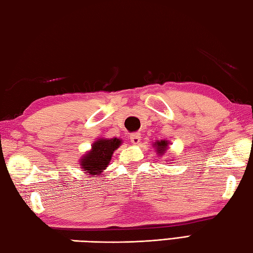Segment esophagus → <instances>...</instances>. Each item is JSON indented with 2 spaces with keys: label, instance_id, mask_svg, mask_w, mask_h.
I'll list each match as a JSON object with an SVG mask.
<instances>
[{
  "label": "esophagus",
  "instance_id": "34e87169",
  "mask_svg": "<svg viewBox=\"0 0 253 253\" xmlns=\"http://www.w3.org/2000/svg\"><path fill=\"white\" fill-rule=\"evenodd\" d=\"M130 140H131L133 144H139L140 141H141V134L139 132L132 133V134H130Z\"/></svg>",
  "mask_w": 253,
  "mask_h": 253
}]
</instances>
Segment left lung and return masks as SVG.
Listing matches in <instances>:
<instances>
[{"label":"left lung","instance_id":"1","mask_svg":"<svg viewBox=\"0 0 253 253\" xmlns=\"http://www.w3.org/2000/svg\"><path fill=\"white\" fill-rule=\"evenodd\" d=\"M155 145L157 147V152H159L160 154H163L164 152H165V150H166V147H168V142H166V141H161V142H157Z\"/></svg>","mask_w":253,"mask_h":253}]
</instances>
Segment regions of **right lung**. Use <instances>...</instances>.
Wrapping results in <instances>:
<instances>
[{"instance_id": "right-lung-1", "label": "right lung", "mask_w": 253, "mask_h": 253, "mask_svg": "<svg viewBox=\"0 0 253 253\" xmlns=\"http://www.w3.org/2000/svg\"><path fill=\"white\" fill-rule=\"evenodd\" d=\"M120 144L121 141L116 137L111 140L102 139L94 142L92 150L88 154H85L80 162L84 173L99 175L109 165V162L111 161L113 151L118 149Z\"/></svg>"}]
</instances>
